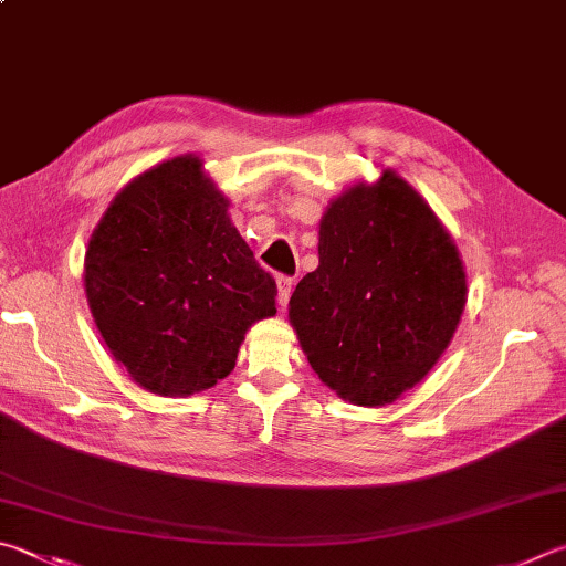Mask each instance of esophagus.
<instances>
[{
	"label": "esophagus",
	"mask_w": 566,
	"mask_h": 566,
	"mask_svg": "<svg viewBox=\"0 0 566 566\" xmlns=\"http://www.w3.org/2000/svg\"><path fill=\"white\" fill-rule=\"evenodd\" d=\"M292 286H294V280H292V276H286V274H276V292H280V304H282V306H286V302H290Z\"/></svg>",
	"instance_id": "esophagus-1"
}]
</instances>
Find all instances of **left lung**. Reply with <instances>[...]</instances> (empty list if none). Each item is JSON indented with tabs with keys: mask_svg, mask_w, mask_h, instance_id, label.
<instances>
[{
	"mask_svg": "<svg viewBox=\"0 0 566 566\" xmlns=\"http://www.w3.org/2000/svg\"><path fill=\"white\" fill-rule=\"evenodd\" d=\"M460 254L426 200L384 170L328 205L318 266L290 322L322 381L356 406H386L423 381L465 310Z\"/></svg>",
	"mask_w": 566,
	"mask_h": 566,
	"instance_id": "left-lung-1",
	"label": "left lung"
}]
</instances>
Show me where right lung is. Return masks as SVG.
I'll use <instances>...</instances> for the list:
<instances>
[{
    "label": "right lung",
    "mask_w": 566,
    "mask_h": 566,
    "mask_svg": "<svg viewBox=\"0 0 566 566\" xmlns=\"http://www.w3.org/2000/svg\"><path fill=\"white\" fill-rule=\"evenodd\" d=\"M84 286L113 358L158 396L218 384L248 328L276 314L274 280L195 156L160 163L116 195L88 240Z\"/></svg>",
    "instance_id": "1"
}]
</instances>
